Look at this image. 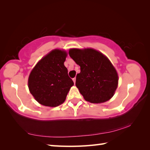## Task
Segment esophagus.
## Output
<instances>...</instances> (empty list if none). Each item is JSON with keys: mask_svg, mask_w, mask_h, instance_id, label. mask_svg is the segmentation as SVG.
Masks as SVG:
<instances>
[{"mask_svg": "<svg viewBox=\"0 0 150 150\" xmlns=\"http://www.w3.org/2000/svg\"><path fill=\"white\" fill-rule=\"evenodd\" d=\"M73 82H74V83H75V81H76V78L75 77H74L73 79Z\"/></svg>", "mask_w": 150, "mask_h": 150, "instance_id": "obj_1", "label": "esophagus"}]
</instances>
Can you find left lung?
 Returning <instances> with one entry per match:
<instances>
[{"instance_id":"8db88e82","label":"left lung","mask_w":150,"mask_h":150,"mask_svg":"<svg viewBox=\"0 0 150 150\" xmlns=\"http://www.w3.org/2000/svg\"><path fill=\"white\" fill-rule=\"evenodd\" d=\"M69 54L81 67L75 85L85 100L91 103L110 100L118 83V73L110 60L102 53L91 48H73L69 50Z\"/></svg>"}]
</instances>
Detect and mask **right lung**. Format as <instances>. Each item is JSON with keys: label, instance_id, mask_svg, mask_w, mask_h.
I'll list each match as a JSON object with an SVG mask.
<instances>
[{"label": "right lung", "instance_id": "1", "mask_svg": "<svg viewBox=\"0 0 150 150\" xmlns=\"http://www.w3.org/2000/svg\"><path fill=\"white\" fill-rule=\"evenodd\" d=\"M67 55L65 51L52 50L30 73L28 82L30 92L41 105L51 107L60 105L74 85L64 65Z\"/></svg>", "mask_w": 150, "mask_h": 150}]
</instances>
